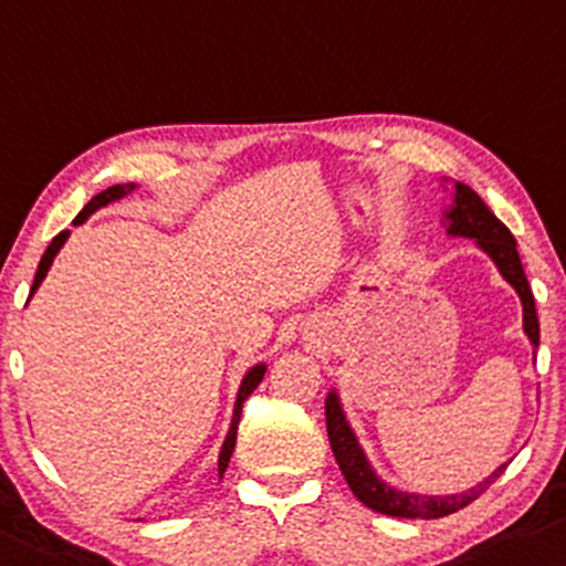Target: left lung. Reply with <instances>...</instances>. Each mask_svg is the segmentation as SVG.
Wrapping results in <instances>:
<instances>
[{
    "label": "left lung",
    "mask_w": 566,
    "mask_h": 566,
    "mask_svg": "<svg viewBox=\"0 0 566 566\" xmlns=\"http://www.w3.org/2000/svg\"><path fill=\"white\" fill-rule=\"evenodd\" d=\"M447 224L449 234H460V238H473L479 243V249L497 264L500 275L516 289V294L522 296L524 304V334L530 336L532 345H539V323H537V310H535V296H532L530 283H526L522 259H518L516 240L503 221L497 219L486 208V202L473 192L468 184H454V202L447 211ZM326 428H328V441H332V452L339 462V471L345 475L347 486L353 489L355 497L360 503L371 507V511L385 513V516L396 518H441L449 513H457L460 507L471 505L475 497L486 492L494 481L503 475L507 468L500 465L489 479L475 484L473 489L460 494H447V497H430V494H415V492H401V489L385 484L374 468L368 465L364 449H360L358 438H355L353 428L345 420V411H342L339 396L332 390L326 398Z\"/></svg>",
    "instance_id": "left-lung-1"
}]
</instances>
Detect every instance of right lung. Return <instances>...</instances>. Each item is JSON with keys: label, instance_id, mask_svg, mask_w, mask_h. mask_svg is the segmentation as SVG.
<instances>
[{"label": "right lung", "instance_id": "add662e5", "mask_svg": "<svg viewBox=\"0 0 566 566\" xmlns=\"http://www.w3.org/2000/svg\"><path fill=\"white\" fill-rule=\"evenodd\" d=\"M133 189H136V184H114V187L104 189V192H98V195H95V198H93L91 202H87V206L82 208V211L77 213V219H74V224H82V221H85L87 216H91V213L98 211V208H104V206H109V202H114V200L125 198V195H130ZM66 238H69V230L59 232V234H55V238H53V243L48 245V251L42 253V262H40V266H36V275H34V285H31V294H34V291L40 289V283L44 281V275H48L50 264H53L55 253L61 251V245L66 243ZM31 294H29V296H31ZM264 371H266V366H264V364H256V366L251 368L249 374H245L243 382H240L238 401H234V415H232L230 433H227V441H224V447H221V454H219V475L227 471V465H230V457H232L234 441H238V422H240V411H243L245 398H249L251 392L256 390V387H259V382H262Z\"/></svg>", "mask_w": 566, "mask_h": 566}]
</instances>
